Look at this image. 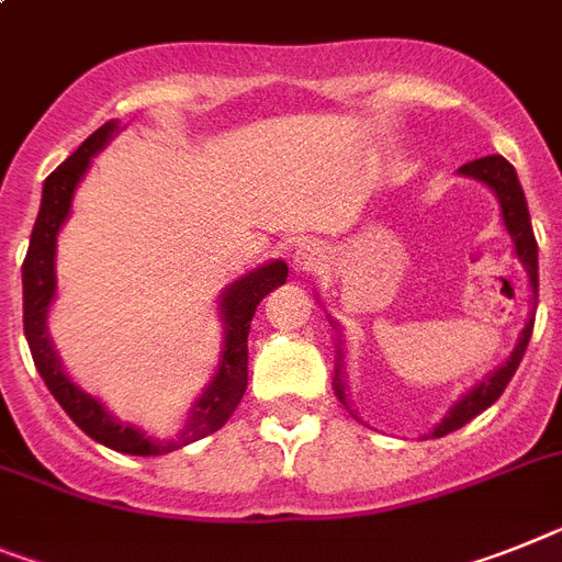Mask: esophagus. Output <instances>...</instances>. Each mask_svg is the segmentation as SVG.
I'll list each match as a JSON object with an SVG mask.
<instances>
[{
    "mask_svg": "<svg viewBox=\"0 0 562 562\" xmlns=\"http://www.w3.org/2000/svg\"><path fill=\"white\" fill-rule=\"evenodd\" d=\"M327 261V256H324V249L318 247V244L313 241H304L295 247V252H292V267L299 272H313L318 270L321 263Z\"/></svg>",
    "mask_w": 562,
    "mask_h": 562,
    "instance_id": "esophagus-1",
    "label": "esophagus"
}]
</instances>
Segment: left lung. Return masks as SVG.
I'll use <instances>...</instances> for the list:
<instances>
[{"mask_svg":"<svg viewBox=\"0 0 562 562\" xmlns=\"http://www.w3.org/2000/svg\"><path fill=\"white\" fill-rule=\"evenodd\" d=\"M458 172L460 176H467V179L481 181V184H486L488 190L495 193L497 204H501L503 227H506L512 244H515L517 261L522 263V270H526V276H529L531 318L526 321V327H522L520 338H517V347L512 349L509 358H506L497 369H492V372L477 383V386H472L467 395L460 397L458 404L449 409V415H446L435 429H431V438H443V435H449V431L460 429V426L469 424L474 415H481L483 409H488V406L495 404L497 397L503 395V390L509 386L512 375H515L517 367H520L522 352H526V347H529L531 327H535V310H537V241H535V233H531L529 207H526V195H522V187L520 181H517L515 167H512L503 156H483L469 161V165H463ZM329 324H333V329H338V324H335L333 318H329ZM340 358H344V352H340V338H338V363H335L333 390L335 395H338L340 404L349 409L347 381H344V363H340ZM355 418H358V415H355Z\"/></svg>","mask_w":562,"mask_h":562,"instance_id":"8db88e82","label":"left lung"}]
</instances>
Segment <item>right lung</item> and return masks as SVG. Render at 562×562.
<instances>
[{"label": "right lung", "mask_w": 562, "mask_h": 562, "mask_svg": "<svg viewBox=\"0 0 562 562\" xmlns=\"http://www.w3.org/2000/svg\"><path fill=\"white\" fill-rule=\"evenodd\" d=\"M119 131H122V124L116 119L102 124L93 136L79 144V150L74 156L65 158L45 179L40 215H36V224H33L31 247H27L25 263H22V301H25L22 310H25V338L27 347H31L33 363L40 369L42 381L47 383L50 395L70 415V420L85 435H90L95 443L108 446L113 452L138 454V458H150L153 454L156 458V454L176 452L181 446L218 431L229 420L235 406L241 404L244 392H247L249 321L256 315V306L261 304L263 295H270L276 286L284 284L290 270H286L284 261L276 258V261L261 263L252 272L233 281L222 292L218 315H222L224 324V344L222 355H218V367H215L213 381L204 386V392H201L190 415H187V424L179 431V438H150L136 424L119 420L99 397L70 381V375L61 367L59 355L53 349L50 335H47V313H50V304L56 301V241H59L61 224L70 215L76 187L85 179V172L90 170L93 156L102 153Z\"/></svg>", "instance_id": "add662e5"}]
</instances>
